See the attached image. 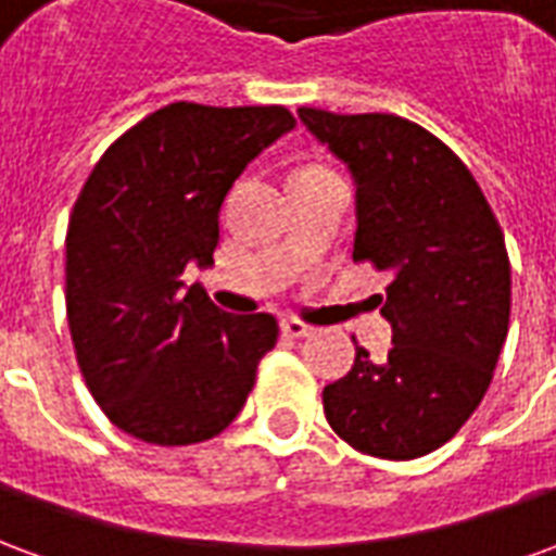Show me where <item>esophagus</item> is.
<instances>
[{"label":"esophagus","instance_id":"obj_1","mask_svg":"<svg viewBox=\"0 0 556 556\" xmlns=\"http://www.w3.org/2000/svg\"><path fill=\"white\" fill-rule=\"evenodd\" d=\"M282 333H286V337L303 339L313 333V327L306 325V321H301V318H282Z\"/></svg>","mask_w":556,"mask_h":556}]
</instances>
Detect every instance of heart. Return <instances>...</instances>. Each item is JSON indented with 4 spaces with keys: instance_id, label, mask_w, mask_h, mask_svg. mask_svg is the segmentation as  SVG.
I'll return each instance as SVG.
<instances>
[{
    "instance_id": "b5f03b06",
    "label": "heart",
    "mask_w": 556,
    "mask_h": 556,
    "mask_svg": "<svg viewBox=\"0 0 556 556\" xmlns=\"http://www.w3.org/2000/svg\"><path fill=\"white\" fill-rule=\"evenodd\" d=\"M306 169H309V166H306Z\"/></svg>"
}]
</instances>
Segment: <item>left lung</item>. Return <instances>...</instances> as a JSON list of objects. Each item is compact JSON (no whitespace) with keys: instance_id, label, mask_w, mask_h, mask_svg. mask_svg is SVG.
<instances>
[{"instance_id":"8db88e82","label":"left lung","mask_w":556,"mask_h":556,"mask_svg":"<svg viewBox=\"0 0 556 556\" xmlns=\"http://www.w3.org/2000/svg\"><path fill=\"white\" fill-rule=\"evenodd\" d=\"M298 115L354 175V262L393 277L375 294L393 349L372 361L357 345L351 372L321 393L325 417L357 453L419 458L479 408L506 342L513 279L501 223L426 127L390 113Z\"/></svg>"}]
</instances>
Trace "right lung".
Here are the masks:
<instances>
[{
	"label": "right lung",
	"mask_w": 556,
	"mask_h": 556,
	"mask_svg": "<svg viewBox=\"0 0 556 556\" xmlns=\"http://www.w3.org/2000/svg\"><path fill=\"white\" fill-rule=\"evenodd\" d=\"M291 127L286 106L169 103L115 139L79 190L65 238L71 339L94 402L139 441H211L277 345L274 315L223 313L181 274L214 262L231 184Z\"/></svg>",
	"instance_id": "right-lung-1"
}]
</instances>
